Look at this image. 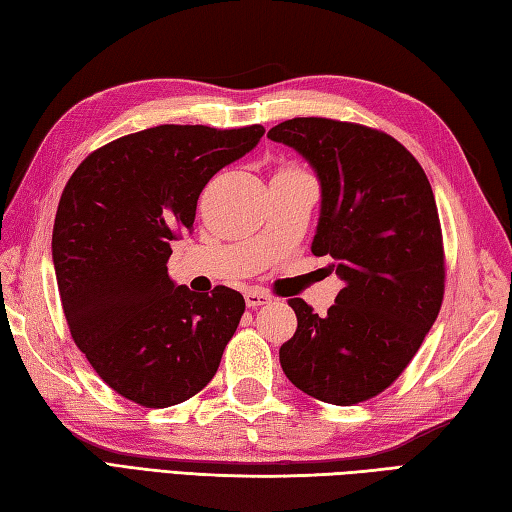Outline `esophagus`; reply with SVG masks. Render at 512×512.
<instances>
[{
  "mask_svg": "<svg viewBox=\"0 0 512 512\" xmlns=\"http://www.w3.org/2000/svg\"><path fill=\"white\" fill-rule=\"evenodd\" d=\"M244 299H246V306L248 308H259V306H266V304L273 302V297H270L268 293H264V290H257V288L246 290Z\"/></svg>",
  "mask_w": 512,
  "mask_h": 512,
  "instance_id": "obj_1",
  "label": "esophagus"
}]
</instances>
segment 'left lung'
I'll list each match as a JSON object with an SVG mask.
<instances>
[{"instance_id": "1", "label": "left lung", "mask_w": 512, "mask_h": 512, "mask_svg": "<svg viewBox=\"0 0 512 512\" xmlns=\"http://www.w3.org/2000/svg\"><path fill=\"white\" fill-rule=\"evenodd\" d=\"M268 139L297 150L322 188L313 255L344 288L326 317L288 299L297 330L279 348L286 377L326 404L366 402L404 373L444 299V246L424 168L382 130L295 117Z\"/></svg>"}]
</instances>
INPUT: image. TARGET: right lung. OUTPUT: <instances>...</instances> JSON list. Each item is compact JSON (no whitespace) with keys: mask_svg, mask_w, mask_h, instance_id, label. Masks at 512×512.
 <instances>
[{"mask_svg":"<svg viewBox=\"0 0 512 512\" xmlns=\"http://www.w3.org/2000/svg\"><path fill=\"white\" fill-rule=\"evenodd\" d=\"M262 135L259 124L146 128L90 153L68 179L53 228L62 308L95 373L130 402L175 406L217 373L244 297L177 286L166 262L170 242L193 230L208 179Z\"/></svg>","mask_w":512,"mask_h":512,"instance_id":"add662e5","label":"right lung"}]
</instances>
